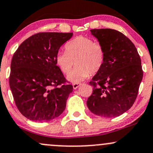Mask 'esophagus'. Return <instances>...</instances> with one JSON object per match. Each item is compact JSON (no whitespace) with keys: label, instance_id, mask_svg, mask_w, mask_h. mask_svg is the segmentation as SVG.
I'll list each match as a JSON object with an SVG mask.
<instances>
[{"label":"esophagus","instance_id":"1","mask_svg":"<svg viewBox=\"0 0 153 153\" xmlns=\"http://www.w3.org/2000/svg\"><path fill=\"white\" fill-rule=\"evenodd\" d=\"M80 85L81 84L80 83H78V82H76V83H73V89H77L79 86H80Z\"/></svg>","mask_w":153,"mask_h":153}]
</instances>
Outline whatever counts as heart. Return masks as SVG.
I'll return each mask as SVG.
<instances>
[{
	"instance_id": "1",
	"label": "heart",
	"mask_w": 153,
	"mask_h": 153,
	"mask_svg": "<svg viewBox=\"0 0 153 153\" xmlns=\"http://www.w3.org/2000/svg\"><path fill=\"white\" fill-rule=\"evenodd\" d=\"M65 52H58L55 62L61 72L68 74L75 65V68L67 76L71 82H79L89 75L97 73L105 61V52L101 45L85 36H78L65 45Z\"/></svg>"
}]
</instances>
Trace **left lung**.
Wrapping results in <instances>:
<instances>
[{"mask_svg": "<svg viewBox=\"0 0 153 153\" xmlns=\"http://www.w3.org/2000/svg\"><path fill=\"white\" fill-rule=\"evenodd\" d=\"M105 52L104 64L89 82L94 86L87 106L106 118L120 116L132 106L143 80L141 59L134 45L119 31L91 29Z\"/></svg>", "mask_w": 153, "mask_h": 153, "instance_id": "1", "label": "left lung"}]
</instances>
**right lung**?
I'll return each instance as SVG.
<instances>
[{
	"label": "right lung",
	"mask_w": 153,
	"mask_h": 153,
	"mask_svg": "<svg viewBox=\"0 0 153 153\" xmlns=\"http://www.w3.org/2000/svg\"><path fill=\"white\" fill-rule=\"evenodd\" d=\"M73 35L38 33L23 42L13 54L10 88L19 111L29 120H52L65 109L73 88L72 85H61L65 78L56 64L55 57Z\"/></svg>",
	"instance_id": "1"
}]
</instances>
